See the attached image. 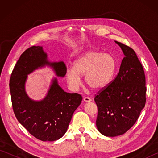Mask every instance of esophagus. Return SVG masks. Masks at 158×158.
Segmentation results:
<instances>
[{"label":"esophagus","mask_w":158,"mask_h":158,"mask_svg":"<svg viewBox=\"0 0 158 158\" xmlns=\"http://www.w3.org/2000/svg\"><path fill=\"white\" fill-rule=\"evenodd\" d=\"M91 101H92L91 99L88 98V97H85L84 98V102H91Z\"/></svg>","instance_id":"esophagus-1"}]
</instances>
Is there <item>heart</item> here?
I'll use <instances>...</instances> for the list:
<instances>
[{
    "label": "heart",
    "instance_id": "b5f03b06",
    "mask_svg": "<svg viewBox=\"0 0 158 158\" xmlns=\"http://www.w3.org/2000/svg\"><path fill=\"white\" fill-rule=\"evenodd\" d=\"M118 68L116 58L111 53L89 51L77 58L74 67L68 69L66 79L72 89L81 85V77L85 82L95 90L105 89L113 81Z\"/></svg>",
    "mask_w": 158,
    "mask_h": 158
}]
</instances>
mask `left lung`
Wrapping results in <instances>:
<instances>
[{"mask_svg":"<svg viewBox=\"0 0 158 158\" xmlns=\"http://www.w3.org/2000/svg\"><path fill=\"white\" fill-rule=\"evenodd\" d=\"M125 56L112 83L95 97L98 114L96 126L106 137H116L133 126L146 104L143 67L132 48L115 41Z\"/></svg>","mask_w":158,"mask_h":158,"instance_id":"8db88e82","label":"left lung"}]
</instances>
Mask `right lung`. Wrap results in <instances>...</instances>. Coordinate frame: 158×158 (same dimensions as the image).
<instances>
[{
	"instance_id": "right-lung-1",
	"label": "right lung",
	"mask_w": 158,
	"mask_h": 158,
	"mask_svg": "<svg viewBox=\"0 0 158 158\" xmlns=\"http://www.w3.org/2000/svg\"><path fill=\"white\" fill-rule=\"evenodd\" d=\"M45 67L52 68L58 77H64L67 73L63 61H49L42 47L28 48L15 66L10 80V89L13 111L18 121L35 138L53 141L67 132L82 97L78 93L64 91L58 84L57 77H53L42 100L31 99L26 91L28 75Z\"/></svg>"
}]
</instances>
